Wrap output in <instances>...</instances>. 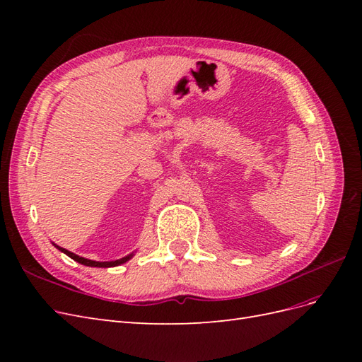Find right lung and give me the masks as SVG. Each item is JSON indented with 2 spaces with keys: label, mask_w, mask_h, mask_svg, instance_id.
<instances>
[{
  "label": "right lung",
  "mask_w": 362,
  "mask_h": 362,
  "mask_svg": "<svg viewBox=\"0 0 362 362\" xmlns=\"http://www.w3.org/2000/svg\"><path fill=\"white\" fill-rule=\"evenodd\" d=\"M59 250H62L63 254H66L68 257H71L74 261H76V262H80V264H84V266H89V267H115V266H119V264H124V262H127L131 257H133V254H129V255H127V257H124V258H120V259H116V261H104V262H101V261H92V259H87V258H83V257H78V255H75V254H72V252H69V250H66V249H63V247H60V246H56Z\"/></svg>",
  "instance_id": "add662e5"
}]
</instances>
